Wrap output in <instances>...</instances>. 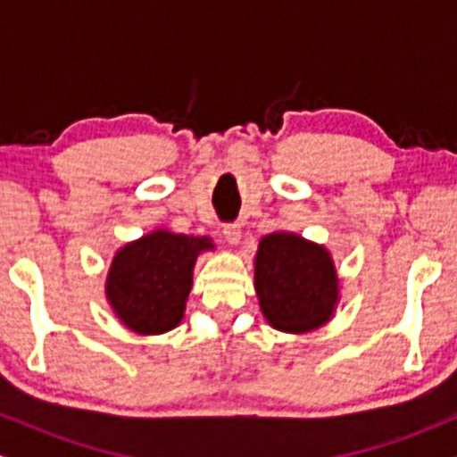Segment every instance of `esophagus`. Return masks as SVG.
Segmentation results:
<instances>
[{"label":"esophagus","mask_w":457,"mask_h":457,"mask_svg":"<svg viewBox=\"0 0 457 457\" xmlns=\"http://www.w3.org/2000/svg\"><path fill=\"white\" fill-rule=\"evenodd\" d=\"M240 225L238 223H225L223 225V238L228 240L229 245H236L240 240Z\"/></svg>","instance_id":"esophagus-1"}]
</instances>
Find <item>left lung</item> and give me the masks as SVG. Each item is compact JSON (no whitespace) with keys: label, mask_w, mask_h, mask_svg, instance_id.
Returning <instances> with one entry per match:
<instances>
[{"label":"left lung","mask_w":457,"mask_h":457,"mask_svg":"<svg viewBox=\"0 0 457 457\" xmlns=\"http://www.w3.org/2000/svg\"><path fill=\"white\" fill-rule=\"evenodd\" d=\"M260 307L275 328L305 333L318 328L337 303V272L324 246L296 234H270L255 258Z\"/></svg>","instance_id":"left-lung-1"}]
</instances>
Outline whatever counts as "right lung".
Here are the masks:
<instances>
[{
	"instance_id": "right-lung-1",
	"label": "right lung",
	"mask_w": 457,
	"mask_h": 457,
	"mask_svg": "<svg viewBox=\"0 0 457 457\" xmlns=\"http://www.w3.org/2000/svg\"><path fill=\"white\" fill-rule=\"evenodd\" d=\"M204 249H212L208 238L165 229L120 249L107 275V298L118 318L144 335L178 327L193 286V264Z\"/></svg>"
}]
</instances>
